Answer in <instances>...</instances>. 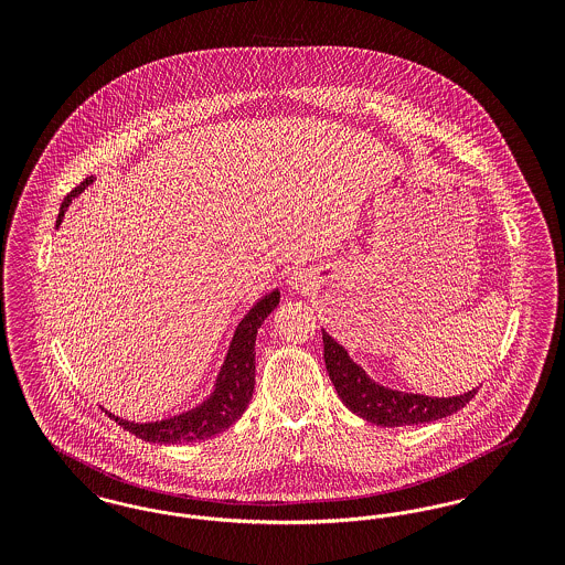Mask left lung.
I'll return each mask as SVG.
<instances>
[{"label": "left lung", "instance_id": "obj_1", "mask_svg": "<svg viewBox=\"0 0 565 565\" xmlns=\"http://www.w3.org/2000/svg\"><path fill=\"white\" fill-rule=\"evenodd\" d=\"M323 337V362L330 381L343 404L355 415L364 417L366 422L383 426V428H398V426H415L443 419L454 415L461 406L470 403L475 394L454 396V398H430L419 394H403L394 390H385L373 383L364 371L353 364L348 355L328 332Z\"/></svg>", "mask_w": 565, "mask_h": 565}]
</instances>
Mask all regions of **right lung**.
Listing matches in <instances>:
<instances>
[{"instance_id": "obj_1", "label": "right lung", "mask_w": 565, "mask_h": 565, "mask_svg": "<svg viewBox=\"0 0 565 565\" xmlns=\"http://www.w3.org/2000/svg\"><path fill=\"white\" fill-rule=\"evenodd\" d=\"M90 182H93V175L86 178L63 199L56 222L63 220L72 199L78 196ZM277 302H279V292L275 290L265 298H260L249 309V313L243 318L242 323L237 326L231 350L226 353L224 366H222L217 383H215L214 396L207 403L201 404L194 411L182 413V415L164 419V422H157V424H131L120 417H114L111 413H108L109 417L125 430L135 434L137 438L146 440V443H161V445L207 440L212 436H217L220 431L228 430L242 417L245 406L254 394L256 332H258L260 323L265 322V318L277 307Z\"/></svg>"}]
</instances>
